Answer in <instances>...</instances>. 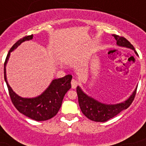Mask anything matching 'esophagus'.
<instances>
[{"instance_id":"obj_1","label":"esophagus","mask_w":146,"mask_h":146,"mask_svg":"<svg viewBox=\"0 0 146 146\" xmlns=\"http://www.w3.org/2000/svg\"><path fill=\"white\" fill-rule=\"evenodd\" d=\"M78 82L76 80H72L71 81V86H72V89H76L78 86Z\"/></svg>"}]
</instances>
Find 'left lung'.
<instances>
[{
  "label": "left lung",
  "mask_w": 146,
  "mask_h": 146,
  "mask_svg": "<svg viewBox=\"0 0 146 146\" xmlns=\"http://www.w3.org/2000/svg\"><path fill=\"white\" fill-rule=\"evenodd\" d=\"M117 41V44L119 46L126 47L128 48H131L138 54L135 50L134 47L130 42L123 36L117 35H113ZM136 89L133 93L126 102L120 103L117 104H104L97 102L92 98L86 96L81 90L80 87L76 88V92L78 95V101L80 104V109L82 113L89 120L96 122H105L108 120L113 118L121 111L128 108L132 102H133L136 94Z\"/></svg>",
  "instance_id": "8db88e82"
}]
</instances>
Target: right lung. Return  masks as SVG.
<instances>
[{
  "label": "right lung",
  "mask_w": 146,
  "mask_h": 146,
  "mask_svg": "<svg viewBox=\"0 0 146 146\" xmlns=\"http://www.w3.org/2000/svg\"><path fill=\"white\" fill-rule=\"evenodd\" d=\"M33 38V35L25 36L17 41L7 55L4 62V80L7 86L11 102L14 107L21 113L36 121H44L54 117L61 106L62 102L66 92L71 88L72 76L66 75L64 77L54 80L49 87L39 96L34 98H23L18 96L8 84L6 78V64L10 57V52L17 48L18 45L26 40Z\"/></svg>",
  "instance_id": "add662e5"
}]
</instances>
